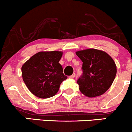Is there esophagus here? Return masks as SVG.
Wrapping results in <instances>:
<instances>
[{"label": "esophagus", "instance_id": "1", "mask_svg": "<svg viewBox=\"0 0 132 132\" xmlns=\"http://www.w3.org/2000/svg\"><path fill=\"white\" fill-rule=\"evenodd\" d=\"M70 78H75V73H73L72 75L70 76Z\"/></svg>", "mask_w": 132, "mask_h": 132}]
</instances>
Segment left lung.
I'll use <instances>...</instances> for the list:
<instances>
[{
    "mask_svg": "<svg viewBox=\"0 0 132 132\" xmlns=\"http://www.w3.org/2000/svg\"><path fill=\"white\" fill-rule=\"evenodd\" d=\"M76 54L83 62V73L77 80L81 93L89 98L105 93L116 75V65L112 58L94 48L78 51Z\"/></svg>",
    "mask_w": 132,
    "mask_h": 132,
    "instance_id": "1",
    "label": "left lung"
}]
</instances>
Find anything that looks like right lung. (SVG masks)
<instances>
[{
  "label": "right lung",
  "instance_id": "add662e5",
  "mask_svg": "<svg viewBox=\"0 0 132 132\" xmlns=\"http://www.w3.org/2000/svg\"><path fill=\"white\" fill-rule=\"evenodd\" d=\"M62 52H40L29 59L22 67L23 82L36 96L48 98L57 93L61 84L67 79L59 63Z\"/></svg>",
  "mask_w": 132,
  "mask_h": 132
}]
</instances>
